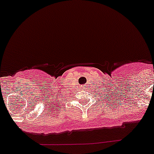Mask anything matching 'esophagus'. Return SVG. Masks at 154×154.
<instances>
[{
	"mask_svg": "<svg viewBox=\"0 0 154 154\" xmlns=\"http://www.w3.org/2000/svg\"><path fill=\"white\" fill-rule=\"evenodd\" d=\"M81 87L83 88V87H86V86H85V85H82V86H81Z\"/></svg>",
	"mask_w": 154,
	"mask_h": 154,
	"instance_id": "1",
	"label": "esophagus"
}]
</instances>
